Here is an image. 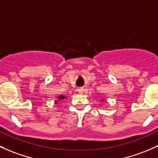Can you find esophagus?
Here are the masks:
<instances>
[{"label": "esophagus", "instance_id": "1", "mask_svg": "<svg viewBox=\"0 0 158 158\" xmlns=\"http://www.w3.org/2000/svg\"><path fill=\"white\" fill-rule=\"evenodd\" d=\"M83 91H84V89H82V88H80V89H78V92H79V93H80V94L83 93Z\"/></svg>", "mask_w": 158, "mask_h": 158}]
</instances>
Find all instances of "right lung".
Returning a JSON list of instances; mask_svg holds the SVG:
<instances>
[{"label": "right lung", "instance_id": "1", "mask_svg": "<svg viewBox=\"0 0 158 158\" xmlns=\"http://www.w3.org/2000/svg\"><path fill=\"white\" fill-rule=\"evenodd\" d=\"M65 98V97H64V95H60L59 97H58V99H59V100H63V99H64ZM56 102V104H57V101H55Z\"/></svg>", "mask_w": 158, "mask_h": 158}]
</instances>
